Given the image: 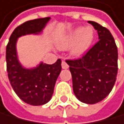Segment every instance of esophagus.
Here are the masks:
<instances>
[{"label":"esophagus","instance_id":"esophagus-1","mask_svg":"<svg viewBox=\"0 0 124 124\" xmlns=\"http://www.w3.org/2000/svg\"><path fill=\"white\" fill-rule=\"evenodd\" d=\"M62 69H68L69 68L68 64L66 63V61H62Z\"/></svg>","mask_w":124,"mask_h":124}]
</instances>
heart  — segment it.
<instances>
[{
  "mask_svg": "<svg viewBox=\"0 0 124 124\" xmlns=\"http://www.w3.org/2000/svg\"><path fill=\"white\" fill-rule=\"evenodd\" d=\"M94 39V31L91 27H78L67 33L58 42V47L66 50L71 47V54L79 56L84 54Z\"/></svg>",
  "mask_w": 124,
  "mask_h": 124,
  "instance_id": "obj_1",
  "label": "heart"
}]
</instances>
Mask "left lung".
Segmentation results:
<instances>
[{"label": "left lung", "mask_w": 124, "mask_h": 124, "mask_svg": "<svg viewBox=\"0 0 124 124\" xmlns=\"http://www.w3.org/2000/svg\"><path fill=\"white\" fill-rule=\"evenodd\" d=\"M97 31L99 41L82 58L66 60L72 75L76 97L93 104L104 100L112 91L118 72V50L108 29L89 21Z\"/></svg>", "instance_id": "left-lung-1"}]
</instances>
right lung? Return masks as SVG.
I'll use <instances>...</instances> for the list:
<instances>
[{"label":"right lung","mask_w":124,"mask_h":124,"mask_svg":"<svg viewBox=\"0 0 124 124\" xmlns=\"http://www.w3.org/2000/svg\"><path fill=\"white\" fill-rule=\"evenodd\" d=\"M50 19H35L18 26L12 33L6 46L7 72L10 84L19 97L31 105H43L51 99L62 70V61L58 59L52 65L41 62L35 68L26 69L18 60L16 42L22 35L39 34Z\"/></svg>","instance_id":"right-lung-1"}]
</instances>
